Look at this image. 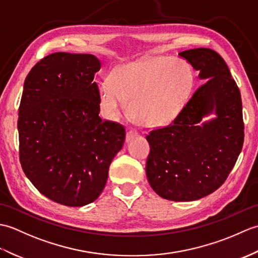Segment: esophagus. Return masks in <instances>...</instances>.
<instances>
[{
  "label": "esophagus",
  "instance_id": "34e87169",
  "mask_svg": "<svg viewBox=\"0 0 258 258\" xmlns=\"http://www.w3.org/2000/svg\"><path fill=\"white\" fill-rule=\"evenodd\" d=\"M135 136H138V133H136L134 130H128L127 133H126V142H130L131 140L134 139Z\"/></svg>",
  "mask_w": 258,
  "mask_h": 258
}]
</instances>
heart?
I'll return each mask as SVG.
<instances>
[{
    "label": "heart",
    "instance_id": "obj_1",
    "mask_svg": "<svg viewBox=\"0 0 258 258\" xmlns=\"http://www.w3.org/2000/svg\"><path fill=\"white\" fill-rule=\"evenodd\" d=\"M194 86L193 70L184 59L158 56L120 65L98 86L107 117H119L128 103L136 123L146 127L168 124L182 111Z\"/></svg>",
    "mask_w": 258,
    "mask_h": 258
}]
</instances>
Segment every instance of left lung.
I'll list each match as a JSON object with an SVG mask.
<instances>
[{
    "instance_id": "obj_1",
    "label": "left lung",
    "mask_w": 258,
    "mask_h": 258,
    "mask_svg": "<svg viewBox=\"0 0 258 258\" xmlns=\"http://www.w3.org/2000/svg\"><path fill=\"white\" fill-rule=\"evenodd\" d=\"M205 83L173 122L146 136V176L157 195L175 202L200 200L225 182L244 143L240 92L223 57L211 48L180 52ZM212 112L217 116L202 123Z\"/></svg>"
}]
</instances>
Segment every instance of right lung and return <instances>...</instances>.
I'll return each mask as SVG.
<instances>
[{
	"mask_svg": "<svg viewBox=\"0 0 258 258\" xmlns=\"http://www.w3.org/2000/svg\"><path fill=\"white\" fill-rule=\"evenodd\" d=\"M92 54L53 53L27 74L19 108L20 162L41 194L65 206L94 202L125 128L102 120Z\"/></svg>",
	"mask_w": 258,
	"mask_h": 258,
	"instance_id": "obj_1",
	"label": "right lung"
}]
</instances>
